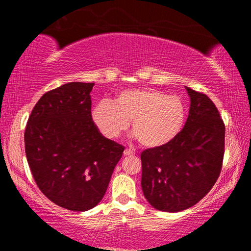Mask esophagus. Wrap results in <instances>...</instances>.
<instances>
[{"mask_svg": "<svg viewBox=\"0 0 251 251\" xmlns=\"http://www.w3.org/2000/svg\"><path fill=\"white\" fill-rule=\"evenodd\" d=\"M124 155L125 156H129V155H134V151L130 150V148H126L124 151Z\"/></svg>", "mask_w": 251, "mask_h": 251, "instance_id": "1", "label": "esophagus"}]
</instances>
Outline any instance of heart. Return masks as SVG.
<instances>
[{"instance_id": "obj_1", "label": "heart", "mask_w": 251, "mask_h": 251, "mask_svg": "<svg viewBox=\"0 0 251 251\" xmlns=\"http://www.w3.org/2000/svg\"><path fill=\"white\" fill-rule=\"evenodd\" d=\"M92 117L101 134L115 138L131 128L141 145L158 148L167 145L180 133L186 106L179 97L152 88H127L117 93L114 101L100 100Z\"/></svg>"}]
</instances>
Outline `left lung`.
I'll return each mask as SVG.
<instances>
[{
	"mask_svg": "<svg viewBox=\"0 0 251 251\" xmlns=\"http://www.w3.org/2000/svg\"><path fill=\"white\" fill-rule=\"evenodd\" d=\"M189 115L175 139L143 151L142 188L151 205L178 212L192 207L210 192L223 167L225 124L206 94L186 87Z\"/></svg>",
	"mask_w": 251,
	"mask_h": 251,
	"instance_id": "obj_1",
	"label": "left lung"
}]
</instances>
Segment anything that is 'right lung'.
Here are the masks:
<instances>
[{
	"label": "right lung",
	"mask_w": 251,
	"mask_h": 251,
	"mask_svg": "<svg viewBox=\"0 0 251 251\" xmlns=\"http://www.w3.org/2000/svg\"><path fill=\"white\" fill-rule=\"evenodd\" d=\"M93 86L72 82L46 92L24 133L37 187L50 201L73 211L90 210L103 199L125 150L105 138L93 122Z\"/></svg>",
	"instance_id": "add662e5"
}]
</instances>
